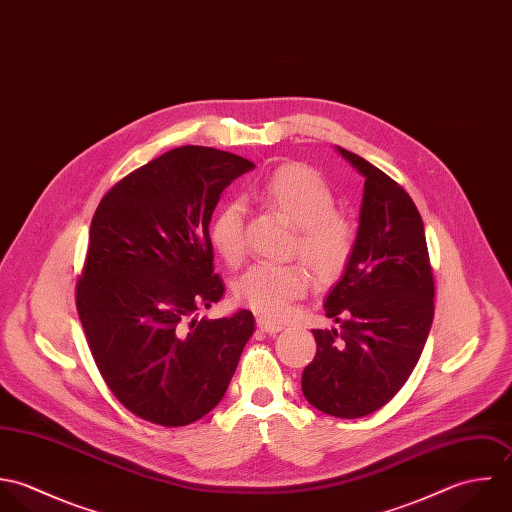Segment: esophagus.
Instances as JSON below:
<instances>
[{
  "instance_id": "esophagus-1",
  "label": "esophagus",
  "mask_w": 512,
  "mask_h": 512,
  "mask_svg": "<svg viewBox=\"0 0 512 512\" xmlns=\"http://www.w3.org/2000/svg\"><path fill=\"white\" fill-rule=\"evenodd\" d=\"M258 328H260L262 332L270 334V336H274V334H278V332H282V330H284V326H282V324L270 322V320H266V318H258Z\"/></svg>"
}]
</instances>
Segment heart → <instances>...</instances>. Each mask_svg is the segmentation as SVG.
<instances>
[{
  "mask_svg": "<svg viewBox=\"0 0 512 512\" xmlns=\"http://www.w3.org/2000/svg\"><path fill=\"white\" fill-rule=\"evenodd\" d=\"M256 198L274 214L296 226L292 254H296L320 284H334L345 274L357 244L353 222L336 210V196L326 178L308 165H286L272 172ZM210 242L220 258L232 266L246 254L244 206L224 204L210 222ZM310 286L300 264H254L234 284V296L252 312L282 320Z\"/></svg>",
  "mask_w": 512,
  "mask_h": 512,
  "instance_id": "b5f03b06",
  "label": "heart"
}]
</instances>
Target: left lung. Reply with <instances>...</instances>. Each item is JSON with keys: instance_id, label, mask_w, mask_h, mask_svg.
Masks as SVG:
<instances>
[{"instance_id": "8db88e82", "label": "left lung", "mask_w": 512, "mask_h": 512, "mask_svg": "<svg viewBox=\"0 0 512 512\" xmlns=\"http://www.w3.org/2000/svg\"><path fill=\"white\" fill-rule=\"evenodd\" d=\"M340 153L365 176L353 258L326 300L340 330H312L316 357L304 397L322 413L357 419L381 409L415 369L435 314V280L421 214L391 176Z\"/></svg>"}]
</instances>
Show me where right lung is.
<instances>
[{
	"mask_svg": "<svg viewBox=\"0 0 512 512\" xmlns=\"http://www.w3.org/2000/svg\"><path fill=\"white\" fill-rule=\"evenodd\" d=\"M252 169L234 153L178 147L121 178L95 210L75 304L101 377L145 421L182 427L212 411L254 334L248 310L194 318L224 294L210 216Z\"/></svg>",
	"mask_w": 512,
	"mask_h": 512,
	"instance_id": "1",
	"label": "right lung"
}]
</instances>
